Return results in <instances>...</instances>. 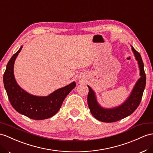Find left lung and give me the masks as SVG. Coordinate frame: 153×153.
Here are the masks:
<instances>
[{"instance_id": "left-lung-1", "label": "left lung", "mask_w": 153, "mask_h": 153, "mask_svg": "<svg viewBox=\"0 0 153 153\" xmlns=\"http://www.w3.org/2000/svg\"><path fill=\"white\" fill-rule=\"evenodd\" d=\"M132 50L136 59L138 62L141 77L136 82L130 96L120 106L113 108H104L98 104L93 90L88 86V105L91 114L97 120L105 123H112L119 121L132 114L138 108L142 98L146 84V76L144 71L143 62L139 52L132 46Z\"/></svg>"}]
</instances>
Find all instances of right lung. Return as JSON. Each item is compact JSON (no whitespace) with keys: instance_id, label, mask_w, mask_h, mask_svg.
Listing matches in <instances>:
<instances>
[{"instance_id":"add662e5","label":"right lung","mask_w":153,"mask_h":153,"mask_svg":"<svg viewBox=\"0 0 153 153\" xmlns=\"http://www.w3.org/2000/svg\"><path fill=\"white\" fill-rule=\"evenodd\" d=\"M22 48L11 57L4 74V85L9 101L15 111L29 118L36 120L49 118L59 111L65 97L76 84L74 81L48 96H36L26 92L18 85L13 74L14 62Z\"/></svg>"}]
</instances>
